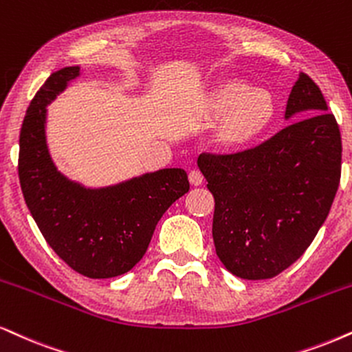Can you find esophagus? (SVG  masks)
<instances>
[{
	"mask_svg": "<svg viewBox=\"0 0 352 352\" xmlns=\"http://www.w3.org/2000/svg\"><path fill=\"white\" fill-rule=\"evenodd\" d=\"M188 180H190V184L193 185V186H199L203 184V175H201V172L199 170H190V173H188Z\"/></svg>",
	"mask_w": 352,
	"mask_h": 352,
	"instance_id": "1",
	"label": "esophagus"
}]
</instances>
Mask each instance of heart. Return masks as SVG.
<instances>
[{
  "mask_svg": "<svg viewBox=\"0 0 352 352\" xmlns=\"http://www.w3.org/2000/svg\"><path fill=\"white\" fill-rule=\"evenodd\" d=\"M201 113L217 120L212 141L222 153L255 146L274 123L278 102L271 91L240 78H224L204 92Z\"/></svg>",
  "mask_w": 352,
  "mask_h": 352,
  "instance_id": "1",
  "label": "heart"
}]
</instances>
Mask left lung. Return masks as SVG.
Returning <instances> with one entry per match:
<instances>
[{"label":"left lung","instance_id":"obj_1","mask_svg":"<svg viewBox=\"0 0 352 352\" xmlns=\"http://www.w3.org/2000/svg\"><path fill=\"white\" fill-rule=\"evenodd\" d=\"M287 124L237 154L203 153L198 167L214 197L212 239L230 273L270 279L304 255L330 212L341 179V133L320 87L299 73Z\"/></svg>","mask_w":352,"mask_h":352}]
</instances>
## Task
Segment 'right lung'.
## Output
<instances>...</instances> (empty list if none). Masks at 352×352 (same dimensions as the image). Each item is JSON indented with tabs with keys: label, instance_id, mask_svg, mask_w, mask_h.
I'll return each instance as SVG.
<instances>
[{
	"label": "right lung",
	"instance_id": "obj_1",
	"mask_svg": "<svg viewBox=\"0 0 352 352\" xmlns=\"http://www.w3.org/2000/svg\"><path fill=\"white\" fill-rule=\"evenodd\" d=\"M79 76L68 66L47 79L30 102L19 136V182L47 243L76 273L92 279L130 271L148 250L168 206L190 190L184 168H162L91 190L56 170L47 148V105Z\"/></svg>",
	"mask_w": 352,
	"mask_h": 352
}]
</instances>
